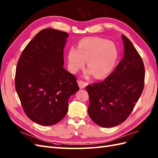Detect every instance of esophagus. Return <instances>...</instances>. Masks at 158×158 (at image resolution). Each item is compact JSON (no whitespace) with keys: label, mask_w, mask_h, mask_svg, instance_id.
<instances>
[{"label":"esophagus","mask_w":158,"mask_h":158,"mask_svg":"<svg viewBox=\"0 0 158 158\" xmlns=\"http://www.w3.org/2000/svg\"><path fill=\"white\" fill-rule=\"evenodd\" d=\"M78 85L81 89H83V88L87 85V83L83 81H82V80H79V81H78Z\"/></svg>","instance_id":"esophagus-1"}]
</instances>
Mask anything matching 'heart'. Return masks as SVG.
<instances>
[{
  "instance_id": "heart-1",
  "label": "heart",
  "mask_w": 158,
  "mask_h": 158,
  "mask_svg": "<svg viewBox=\"0 0 158 158\" xmlns=\"http://www.w3.org/2000/svg\"><path fill=\"white\" fill-rule=\"evenodd\" d=\"M118 57V50L114 44L103 38L93 37L82 39L77 50L71 48L67 52L69 71L76 73L82 69L87 61L89 70L85 75L93 73L96 78L107 76L114 67Z\"/></svg>"
}]
</instances>
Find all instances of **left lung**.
<instances>
[{"instance_id":"8db88e82","label":"left lung","mask_w":158,"mask_h":158,"mask_svg":"<svg viewBox=\"0 0 158 158\" xmlns=\"http://www.w3.org/2000/svg\"><path fill=\"white\" fill-rule=\"evenodd\" d=\"M124 56L104 81L86 87L89 98L88 114L102 127L118 125L125 120L144 87L143 62L133 44L123 35Z\"/></svg>"}]
</instances>
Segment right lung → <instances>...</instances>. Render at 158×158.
I'll list each match as a JSON object with an SVG mask.
<instances>
[{"label": "right lung", "instance_id": "right-lung-1", "mask_svg": "<svg viewBox=\"0 0 158 158\" xmlns=\"http://www.w3.org/2000/svg\"><path fill=\"white\" fill-rule=\"evenodd\" d=\"M69 35L52 28L35 35L18 60L15 84L25 113L40 125L58 123L68 111L69 99L79 89L76 77L63 67Z\"/></svg>", "mask_w": 158, "mask_h": 158}]
</instances>
